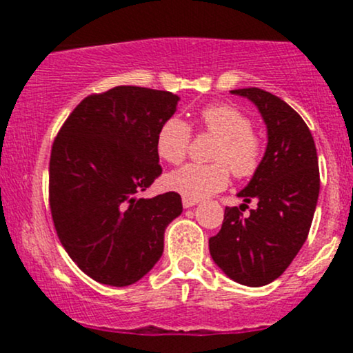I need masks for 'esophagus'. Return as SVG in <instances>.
<instances>
[{"instance_id": "esophagus-1", "label": "esophagus", "mask_w": 353, "mask_h": 353, "mask_svg": "<svg viewBox=\"0 0 353 353\" xmlns=\"http://www.w3.org/2000/svg\"><path fill=\"white\" fill-rule=\"evenodd\" d=\"M197 199H190V197H182V205H184L185 209H189V208H194V205L197 204Z\"/></svg>"}]
</instances>
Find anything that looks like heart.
<instances>
[{
	"label": "heart",
	"instance_id": "1",
	"mask_svg": "<svg viewBox=\"0 0 353 353\" xmlns=\"http://www.w3.org/2000/svg\"><path fill=\"white\" fill-rule=\"evenodd\" d=\"M201 125L219 137L212 164H185L165 176L168 189L190 199H201L228 185L229 168L236 177H249L261 164L262 141L252 131V121L230 104H210L199 112ZM190 128L179 117H169L156 136V151L165 163L179 164L188 154Z\"/></svg>",
	"mask_w": 353,
	"mask_h": 353
}]
</instances>
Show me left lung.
I'll return each instance as SVG.
<instances>
[{
	"label": "left lung",
	"instance_id": "left-lung-1",
	"mask_svg": "<svg viewBox=\"0 0 353 353\" xmlns=\"http://www.w3.org/2000/svg\"><path fill=\"white\" fill-rule=\"evenodd\" d=\"M257 106L267 125V149L239 197L257 201L250 216L225 208L217 236L209 239L214 262L242 285H267L290 265L309 236L320 176L314 137L285 101L259 88L234 89ZM241 205V208H242Z\"/></svg>",
	"mask_w": 353,
	"mask_h": 353
}]
</instances>
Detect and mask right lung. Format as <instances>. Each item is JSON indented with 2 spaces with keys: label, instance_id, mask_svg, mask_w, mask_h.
I'll use <instances>...</instances> for the list:
<instances>
[{
  "label": "right lung",
  "instance_id": "1",
  "mask_svg": "<svg viewBox=\"0 0 353 353\" xmlns=\"http://www.w3.org/2000/svg\"><path fill=\"white\" fill-rule=\"evenodd\" d=\"M169 91L116 86L84 98L51 149L50 208L70 257L96 282L131 285L156 265L177 192L144 199L161 176L156 136L176 112Z\"/></svg>",
  "mask_w": 353,
  "mask_h": 353
}]
</instances>
